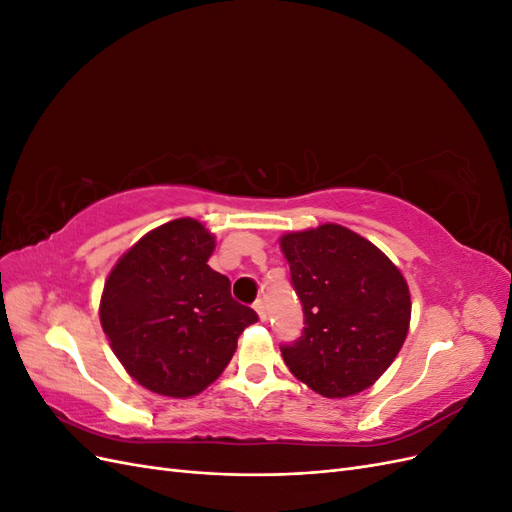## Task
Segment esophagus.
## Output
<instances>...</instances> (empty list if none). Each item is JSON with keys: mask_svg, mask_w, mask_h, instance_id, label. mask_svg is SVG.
I'll list each match as a JSON object with an SVG mask.
<instances>
[{"mask_svg": "<svg viewBox=\"0 0 512 512\" xmlns=\"http://www.w3.org/2000/svg\"><path fill=\"white\" fill-rule=\"evenodd\" d=\"M254 309H256V314H258V318L265 322L267 320V309H265V303H262L260 299L254 303Z\"/></svg>", "mask_w": 512, "mask_h": 512, "instance_id": "obj_1", "label": "esophagus"}]
</instances>
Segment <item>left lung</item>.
Listing matches in <instances>:
<instances>
[{"instance_id":"1","label":"left lung","mask_w":512,"mask_h":512,"mask_svg":"<svg viewBox=\"0 0 512 512\" xmlns=\"http://www.w3.org/2000/svg\"><path fill=\"white\" fill-rule=\"evenodd\" d=\"M305 327L282 346L288 369L324 397H348L374 384L406 342L410 290L378 247L339 224L280 239Z\"/></svg>"}]
</instances>
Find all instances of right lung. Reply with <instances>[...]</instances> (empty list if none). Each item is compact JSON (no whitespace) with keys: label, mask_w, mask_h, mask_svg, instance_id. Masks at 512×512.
<instances>
[{"label":"right lung","mask_w":512,"mask_h":512,"mask_svg":"<svg viewBox=\"0 0 512 512\" xmlns=\"http://www.w3.org/2000/svg\"><path fill=\"white\" fill-rule=\"evenodd\" d=\"M215 237L192 218L134 243L106 277L100 322L121 365L166 397L205 391L230 363L252 307L230 297V280L207 260Z\"/></svg>","instance_id":"1"}]
</instances>
